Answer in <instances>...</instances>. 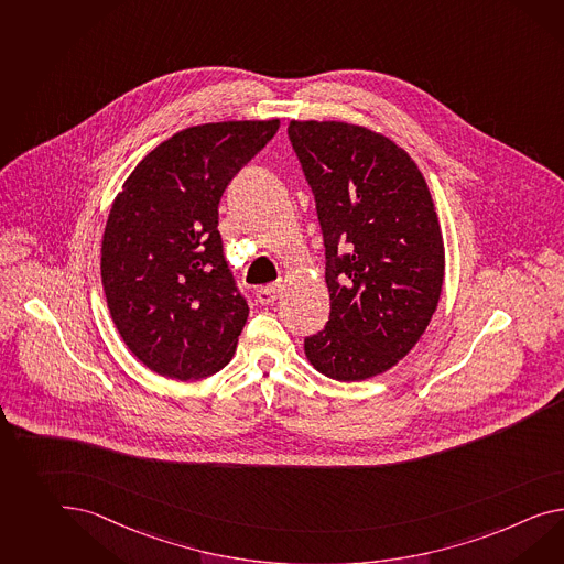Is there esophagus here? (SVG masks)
I'll return each instance as SVG.
<instances>
[{"label": "esophagus", "mask_w": 564, "mask_h": 564, "mask_svg": "<svg viewBox=\"0 0 564 564\" xmlns=\"http://www.w3.org/2000/svg\"><path fill=\"white\" fill-rule=\"evenodd\" d=\"M282 289H284V284H282V282H275V284H270V286H263V289L258 290L256 296H258L260 304H274Z\"/></svg>", "instance_id": "esophagus-1"}]
</instances>
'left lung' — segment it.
Segmentation results:
<instances>
[{
    "mask_svg": "<svg viewBox=\"0 0 564 564\" xmlns=\"http://www.w3.org/2000/svg\"><path fill=\"white\" fill-rule=\"evenodd\" d=\"M290 143L315 196L329 321L304 337L321 375L387 372L427 329L444 284V241L415 161L372 130L292 120Z\"/></svg>",
    "mask_w": 564,
    "mask_h": 564,
    "instance_id": "obj_1",
    "label": "left lung"
}]
</instances>
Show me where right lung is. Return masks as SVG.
<instances>
[{
	"label": "right lung",
	"mask_w": 564,
	"mask_h": 564,
	"mask_svg": "<svg viewBox=\"0 0 564 564\" xmlns=\"http://www.w3.org/2000/svg\"><path fill=\"white\" fill-rule=\"evenodd\" d=\"M280 120L175 132L116 196L101 239V284L116 329L149 370L177 380L231 361L249 306L223 253L218 203Z\"/></svg>",
	"instance_id": "add662e5"
}]
</instances>
